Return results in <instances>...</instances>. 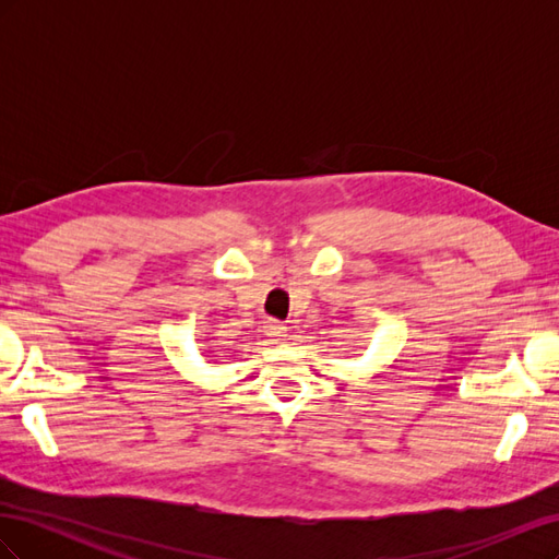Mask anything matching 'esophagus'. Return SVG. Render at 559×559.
<instances>
[{
    "instance_id": "1",
    "label": "esophagus",
    "mask_w": 559,
    "mask_h": 559,
    "mask_svg": "<svg viewBox=\"0 0 559 559\" xmlns=\"http://www.w3.org/2000/svg\"><path fill=\"white\" fill-rule=\"evenodd\" d=\"M265 335L273 337V341H282V337L286 335V326L280 324V321H275V319H270L265 324Z\"/></svg>"
}]
</instances>
